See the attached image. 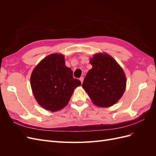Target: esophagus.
Masks as SVG:
<instances>
[{"label": "esophagus", "instance_id": "obj_1", "mask_svg": "<svg viewBox=\"0 0 156 156\" xmlns=\"http://www.w3.org/2000/svg\"><path fill=\"white\" fill-rule=\"evenodd\" d=\"M80 81H81V83H83V80H84V77H80Z\"/></svg>", "mask_w": 156, "mask_h": 156}]
</instances>
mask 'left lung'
<instances>
[{
  "label": "left lung",
  "instance_id": "obj_1",
  "mask_svg": "<svg viewBox=\"0 0 156 156\" xmlns=\"http://www.w3.org/2000/svg\"><path fill=\"white\" fill-rule=\"evenodd\" d=\"M92 68L82 84L95 105L108 107L116 103L126 87L123 69L109 55L98 53L90 60Z\"/></svg>",
  "mask_w": 156,
  "mask_h": 156
}]
</instances>
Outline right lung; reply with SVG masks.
<instances>
[{
	"mask_svg": "<svg viewBox=\"0 0 156 156\" xmlns=\"http://www.w3.org/2000/svg\"><path fill=\"white\" fill-rule=\"evenodd\" d=\"M81 84L73 77L62 54H51L41 60L30 77L33 94L38 104L51 112L68 105L75 88Z\"/></svg>",
	"mask_w": 156,
	"mask_h": 156,
	"instance_id": "add662e5",
	"label": "right lung"
}]
</instances>
